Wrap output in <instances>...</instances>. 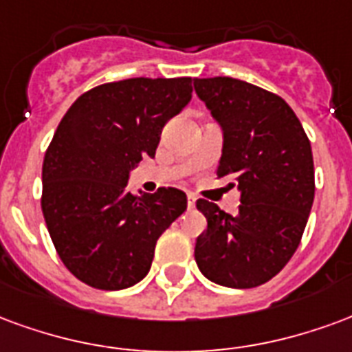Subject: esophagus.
<instances>
[{
    "instance_id": "esophagus-1",
    "label": "esophagus",
    "mask_w": 352,
    "mask_h": 352,
    "mask_svg": "<svg viewBox=\"0 0 352 352\" xmlns=\"http://www.w3.org/2000/svg\"><path fill=\"white\" fill-rule=\"evenodd\" d=\"M195 202H197V199H195V195H187V206L193 208Z\"/></svg>"
}]
</instances>
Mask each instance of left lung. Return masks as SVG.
<instances>
[{"label": "left lung", "mask_w": 352, "mask_h": 352, "mask_svg": "<svg viewBox=\"0 0 352 352\" xmlns=\"http://www.w3.org/2000/svg\"><path fill=\"white\" fill-rule=\"evenodd\" d=\"M195 91L223 127L217 178L240 189L238 214L199 199L208 221L195 245V261L210 281L253 289L270 281L306 229L315 197L309 138L279 95L250 82L195 78Z\"/></svg>", "instance_id": "8db88e82"}]
</instances>
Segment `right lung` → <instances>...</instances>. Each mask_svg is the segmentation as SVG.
Here are the masks:
<instances>
[{"label":"right lung","mask_w":352,"mask_h":352,"mask_svg":"<svg viewBox=\"0 0 352 352\" xmlns=\"http://www.w3.org/2000/svg\"><path fill=\"white\" fill-rule=\"evenodd\" d=\"M191 91V76L107 82L61 118L43 161L41 208L61 263L82 283L101 291L138 283L159 236L187 210L176 187L137 197L127 179L155 155L165 123Z\"/></svg>","instance_id":"obj_1"}]
</instances>
